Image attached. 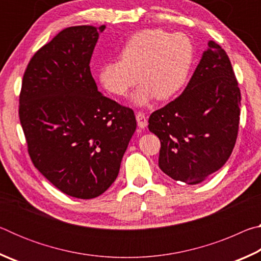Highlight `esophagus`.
I'll return each instance as SVG.
<instances>
[{
  "mask_svg": "<svg viewBox=\"0 0 261 261\" xmlns=\"http://www.w3.org/2000/svg\"><path fill=\"white\" fill-rule=\"evenodd\" d=\"M136 118H137V123H138V126L140 129H145L147 126L148 122H147V117L143 112H138L136 113Z\"/></svg>",
  "mask_w": 261,
  "mask_h": 261,
  "instance_id": "esophagus-1",
  "label": "esophagus"
}]
</instances>
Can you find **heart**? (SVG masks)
<instances>
[{"mask_svg":"<svg viewBox=\"0 0 261 261\" xmlns=\"http://www.w3.org/2000/svg\"><path fill=\"white\" fill-rule=\"evenodd\" d=\"M120 57L101 65L99 82L109 93L124 96L139 79L143 83L131 100L143 107L156 96L168 100L183 90L192 70L194 46L184 33L148 29L132 35Z\"/></svg>","mask_w":261,"mask_h":261,"instance_id":"1","label":"heart"}]
</instances>
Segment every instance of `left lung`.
<instances>
[{"mask_svg": "<svg viewBox=\"0 0 261 261\" xmlns=\"http://www.w3.org/2000/svg\"><path fill=\"white\" fill-rule=\"evenodd\" d=\"M240 105L230 60L211 40L183 93L149 116L148 129L161 141L160 169L190 185L211 177L235 146Z\"/></svg>", "mask_w": 261, "mask_h": 261, "instance_id": "left-lung-1", "label": "left lung"}]
</instances>
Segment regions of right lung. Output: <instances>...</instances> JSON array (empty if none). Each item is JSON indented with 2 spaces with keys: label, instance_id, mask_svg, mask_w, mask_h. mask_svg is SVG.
<instances>
[{
  "label": "right lung",
  "instance_id": "obj_1",
  "mask_svg": "<svg viewBox=\"0 0 261 261\" xmlns=\"http://www.w3.org/2000/svg\"><path fill=\"white\" fill-rule=\"evenodd\" d=\"M106 26H72L31 59L19 120L35 168L68 196L92 199L116 179L135 134L134 110L106 98L90 61Z\"/></svg>",
  "mask_w": 261,
  "mask_h": 261
}]
</instances>
